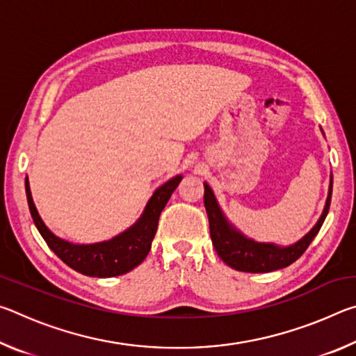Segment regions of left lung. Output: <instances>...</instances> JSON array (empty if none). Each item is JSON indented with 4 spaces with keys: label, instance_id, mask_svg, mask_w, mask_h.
<instances>
[{
    "label": "left lung",
    "instance_id": "obj_1",
    "mask_svg": "<svg viewBox=\"0 0 356 356\" xmlns=\"http://www.w3.org/2000/svg\"><path fill=\"white\" fill-rule=\"evenodd\" d=\"M331 191H333V176H330L327 201H325L323 212L314 227L305 237H301L298 242L281 246L276 243L256 242V240L246 237L245 234L240 232L221 210L210 185L204 182V206L207 210L210 237H212L215 251L218 252L222 262L234 270H238V272L268 273L289 267L303 254L317 236V232L321 231L330 210Z\"/></svg>",
    "mask_w": 356,
    "mask_h": 356
}]
</instances>
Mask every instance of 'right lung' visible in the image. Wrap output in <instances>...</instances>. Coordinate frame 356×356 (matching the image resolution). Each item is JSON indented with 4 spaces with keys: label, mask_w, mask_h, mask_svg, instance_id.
Segmentation results:
<instances>
[{
    "label": "right lung",
    "mask_w": 356,
    "mask_h": 356,
    "mask_svg": "<svg viewBox=\"0 0 356 356\" xmlns=\"http://www.w3.org/2000/svg\"><path fill=\"white\" fill-rule=\"evenodd\" d=\"M180 180H182V176L179 174V176L159 186L154 191L152 197L147 201L135 225L125 229L119 236L105 240V242L88 245L72 243L55 236L42 221L38 209L34 206L28 177L25 179V188L34 225L47 245L50 246V250L78 273L94 276V278H111V276L129 273L130 270L138 267L146 259L150 246H152L161 210L170 201L172 191L177 188Z\"/></svg>",
    "instance_id": "add662e5"
}]
</instances>
